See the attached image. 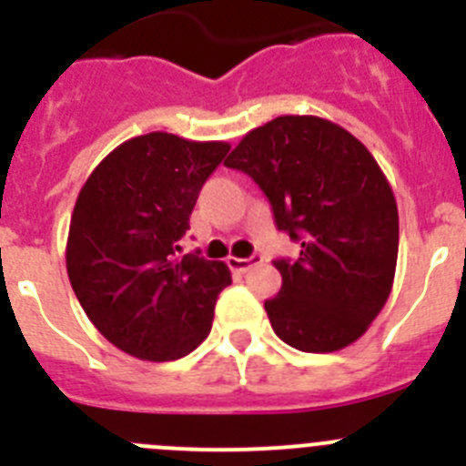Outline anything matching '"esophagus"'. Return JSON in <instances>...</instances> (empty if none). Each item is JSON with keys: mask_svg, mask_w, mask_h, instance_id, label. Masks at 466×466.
<instances>
[{"mask_svg": "<svg viewBox=\"0 0 466 466\" xmlns=\"http://www.w3.org/2000/svg\"><path fill=\"white\" fill-rule=\"evenodd\" d=\"M228 268L230 270H238V273H245V270H249L252 266H257V263H261V258L258 257H249V258H238V257H228Z\"/></svg>", "mask_w": 466, "mask_h": 466, "instance_id": "esophagus-1", "label": "esophagus"}]
</instances>
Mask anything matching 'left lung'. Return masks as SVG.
<instances>
[{
  "mask_svg": "<svg viewBox=\"0 0 466 466\" xmlns=\"http://www.w3.org/2000/svg\"><path fill=\"white\" fill-rule=\"evenodd\" d=\"M224 166L252 177L278 228L300 242L296 261H275L273 331L300 352L361 339L390 299L399 252L397 200L371 151L327 118L278 116L249 130Z\"/></svg>",
  "mask_w": 466,
  "mask_h": 466,
  "instance_id": "left-lung-1",
  "label": "left lung"
}]
</instances>
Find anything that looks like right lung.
<instances>
[{
	"instance_id": "right-lung-1",
	"label": "right lung",
	"mask_w": 466,
	"mask_h": 466,
	"mask_svg": "<svg viewBox=\"0 0 466 466\" xmlns=\"http://www.w3.org/2000/svg\"><path fill=\"white\" fill-rule=\"evenodd\" d=\"M228 149L139 135L105 156L81 187L65 249L69 282L95 329L130 357L172 361L208 339L230 270L177 254L198 193Z\"/></svg>"
}]
</instances>
